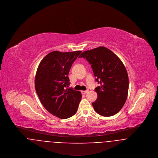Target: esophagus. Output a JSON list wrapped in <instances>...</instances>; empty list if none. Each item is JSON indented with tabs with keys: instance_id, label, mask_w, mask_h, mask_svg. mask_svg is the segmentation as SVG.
<instances>
[{
	"instance_id": "34e87169",
	"label": "esophagus",
	"mask_w": 158,
	"mask_h": 158,
	"mask_svg": "<svg viewBox=\"0 0 158 158\" xmlns=\"http://www.w3.org/2000/svg\"><path fill=\"white\" fill-rule=\"evenodd\" d=\"M88 92H89V90H84V91H82V92H81V93H82V94H87Z\"/></svg>"
}]
</instances>
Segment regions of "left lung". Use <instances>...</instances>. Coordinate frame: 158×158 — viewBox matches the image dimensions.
I'll list each match as a JSON object with an SVG mask.
<instances>
[{
  "label": "left lung",
  "instance_id": "obj_1",
  "mask_svg": "<svg viewBox=\"0 0 158 158\" xmlns=\"http://www.w3.org/2000/svg\"><path fill=\"white\" fill-rule=\"evenodd\" d=\"M83 57L91 64L96 81L100 86L95 89L97 99L92 103L95 111L104 117L117 114L126 102L129 79L125 66L110 49L100 46L83 52Z\"/></svg>",
  "mask_w": 158,
  "mask_h": 158
}]
</instances>
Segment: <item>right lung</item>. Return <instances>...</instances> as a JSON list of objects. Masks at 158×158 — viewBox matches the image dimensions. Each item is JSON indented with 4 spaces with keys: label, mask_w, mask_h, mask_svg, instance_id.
Here are the masks:
<instances>
[{
    "label": "right lung",
    "mask_w": 158,
    "mask_h": 158,
    "mask_svg": "<svg viewBox=\"0 0 158 158\" xmlns=\"http://www.w3.org/2000/svg\"><path fill=\"white\" fill-rule=\"evenodd\" d=\"M81 52H51L43 59L36 71L35 87L42 105L61 119L74 115L81 100L80 92L68 88L70 68Z\"/></svg>",
    "instance_id": "right-lung-1"
}]
</instances>
